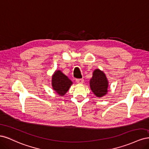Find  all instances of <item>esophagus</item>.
<instances>
[{"instance_id":"obj_1","label":"esophagus","mask_w":149,"mask_h":149,"mask_svg":"<svg viewBox=\"0 0 149 149\" xmlns=\"http://www.w3.org/2000/svg\"><path fill=\"white\" fill-rule=\"evenodd\" d=\"M76 82L78 84H83L84 82V79H76Z\"/></svg>"}]
</instances>
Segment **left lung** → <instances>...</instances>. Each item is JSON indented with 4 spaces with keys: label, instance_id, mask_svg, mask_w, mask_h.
I'll list each match as a JSON object with an SVG mask.
<instances>
[{
    "label": "left lung",
    "instance_id": "1",
    "mask_svg": "<svg viewBox=\"0 0 149 149\" xmlns=\"http://www.w3.org/2000/svg\"><path fill=\"white\" fill-rule=\"evenodd\" d=\"M89 86L91 91L97 97L105 96L107 93L108 81L104 72L100 69L94 70L93 77L90 79Z\"/></svg>",
    "mask_w": 149,
    "mask_h": 149
}]
</instances>
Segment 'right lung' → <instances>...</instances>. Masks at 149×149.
Instances as JSON below:
<instances>
[{"label":"right lung","instance_id":"1","mask_svg":"<svg viewBox=\"0 0 149 149\" xmlns=\"http://www.w3.org/2000/svg\"><path fill=\"white\" fill-rule=\"evenodd\" d=\"M73 82L60 70H56L52 76V85L54 91L63 96L68 91Z\"/></svg>","mask_w":149,"mask_h":149}]
</instances>
